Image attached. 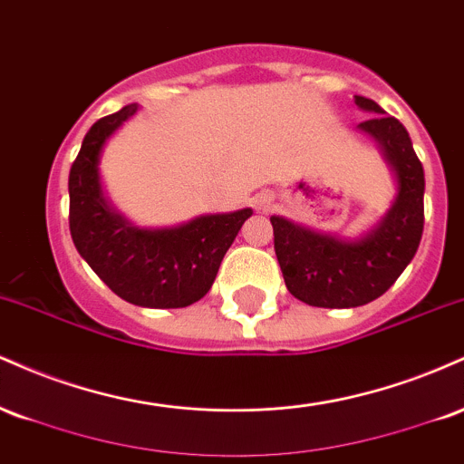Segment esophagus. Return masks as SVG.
<instances>
[{
	"instance_id": "34e87169",
	"label": "esophagus",
	"mask_w": 464,
	"mask_h": 464,
	"mask_svg": "<svg viewBox=\"0 0 464 464\" xmlns=\"http://www.w3.org/2000/svg\"><path fill=\"white\" fill-rule=\"evenodd\" d=\"M257 205H259V207H268V200H266V198H259V200H257Z\"/></svg>"
}]
</instances>
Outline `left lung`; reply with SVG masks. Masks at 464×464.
<instances>
[{"mask_svg": "<svg viewBox=\"0 0 464 464\" xmlns=\"http://www.w3.org/2000/svg\"><path fill=\"white\" fill-rule=\"evenodd\" d=\"M353 100L372 113L360 129L380 141L397 174L399 194L380 227L358 242H343L284 218H270L287 290L314 307H358L375 301L412 262L423 236L425 177L408 130L372 100L362 95Z\"/></svg>", "mask_w": 464, "mask_h": 464, "instance_id": "left-lung-1", "label": "left lung"}]
</instances>
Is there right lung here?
<instances>
[{
	"label": "right lung",
	"instance_id": "obj_1",
	"mask_svg": "<svg viewBox=\"0 0 464 464\" xmlns=\"http://www.w3.org/2000/svg\"><path fill=\"white\" fill-rule=\"evenodd\" d=\"M129 104L98 120L69 169V231L84 262L117 296L141 307H188L209 292L228 246L253 211L202 216L163 231L129 227L100 191L104 141L135 113Z\"/></svg>",
	"mask_w": 464,
	"mask_h": 464
}]
</instances>
